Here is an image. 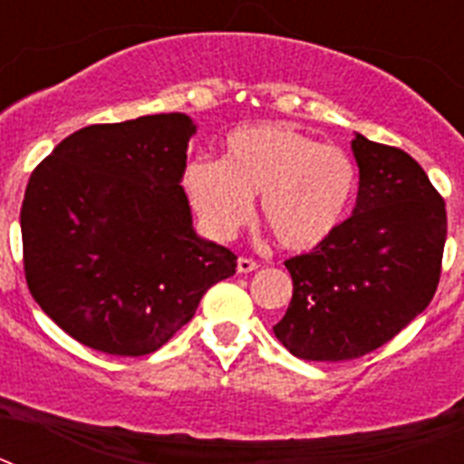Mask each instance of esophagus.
<instances>
[{
    "instance_id": "1",
    "label": "esophagus",
    "mask_w": 464,
    "mask_h": 464,
    "mask_svg": "<svg viewBox=\"0 0 464 464\" xmlns=\"http://www.w3.org/2000/svg\"><path fill=\"white\" fill-rule=\"evenodd\" d=\"M257 269V262L251 260V257H239L237 260V272L239 274H251Z\"/></svg>"
}]
</instances>
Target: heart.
I'll return each instance as SVG.
<instances>
[{
  "label": "heart",
  "instance_id": "heart-1",
  "mask_svg": "<svg viewBox=\"0 0 464 464\" xmlns=\"http://www.w3.org/2000/svg\"><path fill=\"white\" fill-rule=\"evenodd\" d=\"M183 183L211 235L229 237L241 227L260 195L262 223L274 239L288 251H311L342 225L355 167L343 150L297 127L262 122L229 134L223 160H190Z\"/></svg>",
  "mask_w": 464,
  "mask_h": 464
}]
</instances>
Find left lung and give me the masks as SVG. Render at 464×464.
<instances>
[{"label": "left lung", "mask_w": 464, "mask_h": 464, "mask_svg": "<svg viewBox=\"0 0 464 464\" xmlns=\"http://www.w3.org/2000/svg\"><path fill=\"white\" fill-rule=\"evenodd\" d=\"M360 183L351 218L306 256L285 260L293 299L274 325L295 358L353 360L428 309L441 272L446 208L404 150L355 134Z\"/></svg>", "instance_id": "8db88e82"}]
</instances>
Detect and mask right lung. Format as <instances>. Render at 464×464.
<instances>
[{
    "label": "right lung",
    "instance_id": "1",
    "mask_svg": "<svg viewBox=\"0 0 464 464\" xmlns=\"http://www.w3.org/2000/svg\"><path fill=\"white\" fill-rule=\"evenodd\" d=\"M186 113L69 134L30 176L20 208L24 278L48 318L83 346L149 355L165 346L237 256L192 227L181 186Z\"/></svg>",
    "mask_w": 464,
    "mask_h": 464
}]
</instances>
